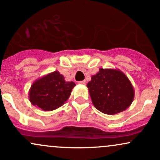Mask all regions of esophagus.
<instances>
[{
    "mask_svg": "<svg viewBox=\"0 0 160 160\" xmlns=\"http://www.w3.org/2000/svg\"><path fill=\"white\" fill-rule=\"evenodd\" d=\"M78 83L80 84V85H86V80H82V81H79Z\"/></svg>",
    "mask_w": 160,
    "mask_h": 160,
    "instance_id": "obj_1",
    "label": "esophagus"
}]
</instances>
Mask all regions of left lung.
<instances>
[{
  "instance_id": "8db88e82",
  "label": "left lung",
  "mask_w": 160,
  "mask_h": 160,
  "mask_svg": "<svg viewBox=\"0 0 160 160\" xmlns=\"http://www.w3.org/2000/svg\"><path fill=\"white\" fill-rule=\"evenodd\" d=\"M86 86L95 108L108 115L126 111L135 97L132 84L119 69L99 68Z\"/></svg>"
}]
</instances>
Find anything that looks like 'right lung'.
<instances>
[{
  "label": "right lung",
  "instance_id": "add662e5",
  "mask_svg": "<svg viewBox=\"0 0 160 160\" xmlns=\"http://www.w3.org/2000/svg\"><path fill=\"white\" fill-rule=\"evenodd\" d=\"M75 86L74 82L65 81L58 71H53L33 82L28 92L29 100L43 111H53L65 104Z\"/></svg>",
  "mask_w": 160,
  "mask_h": 160
}]
</instances>
